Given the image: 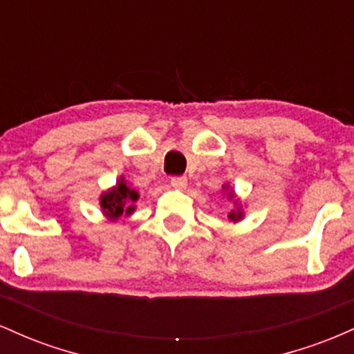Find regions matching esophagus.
<instances>
[{
    "label": "esophagus",
    "mask_w": 354,
    "mask_h": 354,
    "mask_svg": "<svg viewBox=\"0 0 354 354\" xmlns=\"http://www.w3.org/2000/svg\"><path fill=\"white\" fill-rule=\"evenodd\" d=\"M188 181H186L185 176H173L171 178V186L174 189H185Z\"/></svg>",
    "instance_id": "esophagus-1"
}]
</instances>
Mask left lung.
Wrapping results in <instances>:
<instances>
[{
  "mask_svg": "<svg viewBox=\"0 0 354 354\" xmlns=\"http://www.w3.org/2000/svg\"><path fill=\"white\" fill-rule=\"evenodd\" d=\"M223 188H225V186H223ZM226 188H228V186H226ZM228 198H230V200H233V198H234V193H231V191H230V193H228ZM234 205H238V201H234ZM228 218H230V221H233V223L239 221V219L243 218V209L239 208V206H238L236 209H231V213L228 214Z\"/></svg>",
  "mask_w": 354,
  "mask_h": 354,
  "instance_id": "obj_1",
  "label": "left lung"
}]
</instances>
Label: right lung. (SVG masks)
Masks as SVG:
<instances>
[{
  "instance_id": "right-lung-1",
  "label": "right lung",
  "mask_w": 354,
  "mask_h": 354,
  "mask_svg": "<svg viewBox=\"0 0 354 354\" xmlns=\"http://www.w3.org/2000/svg\"><path fill=\"white\" fill-rule=\"evenodd\" d=\"M140 194L138 191L131 189L128 185H126L124 178H120L116 181V186H113L111 189L104 191L100 198L101 209H103L104 216L109 219L120 218L121 214H131L135 211V203Z\"/></svg>"
}]
</instances>
